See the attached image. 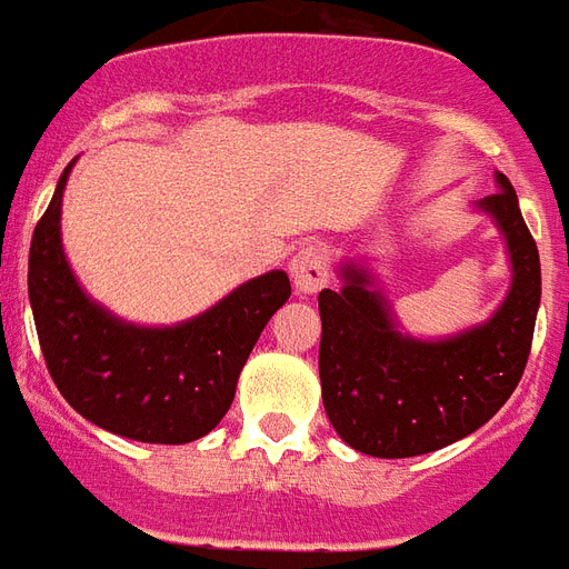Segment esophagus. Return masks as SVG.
Instances as JSON below:
<instances>
[{
  "label": "esophagus",
  "mask_w": 569,
  "mask_h": 569,
  "mask_svg": "<svg viewBox=\"0 0 569 569\" xmlns=\"http://www.w3.org/2000/svg\"><path fill=\"white\" fill-rule=\"evenodd\" d=\"M292 280L295 289L301 295H313L319 292L325 283H328V277H331V253H328V247L325 244H307L301 247L298 253L292 256Z\"/></svg>",
  "instance_id": "1"
}]
</instances>
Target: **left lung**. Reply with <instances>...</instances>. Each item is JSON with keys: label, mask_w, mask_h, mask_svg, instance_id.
<instances>
[{"label": "left lung", "mask_w": 569, "mask_h": 569, "mask_svg": "<svg viewBox=\"0 0 569 569\" xmlns=\"http://www.w3.org/2000/svg\"><path fill=\"white\" fill-rule=\"evenodd\" d=\"M505 232L510 292L492 319L445 340L397 331L367 268L342 266V289L319 292V379L328 420L349 448L406 459L448 448L496 415L526 372L540 307V256L519 199L498 172V193L477 202Z\"/></svg>", "instance_id": "8db88e82"}]
</instances>
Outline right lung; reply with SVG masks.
<instances>
[{
    "instance_id": "obj_1",
    "label": "right lung",
    "mask_w": 569,
    "mask_h": 569,
    "mask_svg": "<svg viewBox=\"0 0 569 569\" xmlns=\"http://www.w3.org/2000/svg\"><path fill=\"white\" fill-rule=\"evenodd\" d=\"M64 167L29 247V303L43 361L71 409L94 427L149 445H188L220 423L238 372L268 319L289 301L286 271H268L190 322H121L77 283L62 250Z\"/></svg>"
}]
</instances>
